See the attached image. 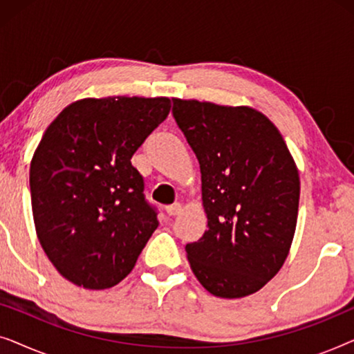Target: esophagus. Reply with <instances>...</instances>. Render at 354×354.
Wrapping results in <instances>:
<instances>
[{
  "label": "esophagus",
  "mask_w": 354,
  "mask_h": 354,
  "mask_svg": "<svg viewBox=\"0 0 354 354\" xmlns=\"http://www.w3.org/2000/svg\"><path fill=\"white\" fill-rule=\"evenodd\" d=\"M166 212L169 216H177L182 212V205L180 203H174L171 206H166Z\"/></svg>",
  "instance_id": "esophagus-1"
}]
</instances>
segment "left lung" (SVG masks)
<instances>
[{
  "label": "left lung",
  "mask_w": 354,
  "mask_h": 354,
  "mask_svg": "<svg viewBox=\"0 0 354 354\" xmlns=\"http://www.w3.org/2000/svg\"><path fill=\"white\" fill-rule=\"evenodd\" d=\"M201 169L207 230L185 246L207 292L243 298L282 268L298 219L299 174L279 129L250 106L174 98Z\"/></svg>",
  "instance_id": "left-lung-1"
}]
</instances>
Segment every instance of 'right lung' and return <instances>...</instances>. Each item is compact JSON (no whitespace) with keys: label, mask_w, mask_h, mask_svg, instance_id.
Wrapping results in <instances>:
<instances>
[{"label":"right lung","mask_w":354,"mask_h":354,"mask_svg":"<svg viewBox=\"0 0 354 354\" xmlns=\"http://www.w3.org/2000/svg\"><path fill=\"white\" fill-rule=\"evenodd\" d=\"M169 111L166 96L84 98L43 133L30 162L33 222L48 259L77 287L118 285L158 229L130 159Z\"/></svg>","instance_id":"1"}]
</instances>
